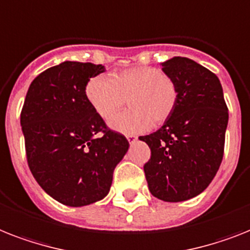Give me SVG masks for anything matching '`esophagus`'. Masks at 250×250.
Instances as JSON below:
<instances>
[{"instance_id": "34e87169", "label": "esophagus", "mask_w": 250, "mask_h": 250, "mask_svg": "<svg viewBox=\"0 0 250 250\" xmlns=\"http://www.w3.org/2000/svg\"><path fill=\"white\" fill-rule=\"evenodd\" d=\"M127 140H128V143L129 144H133L136 141V140H137V137H136V136H127Z\"/></svg>"}]
</instances>
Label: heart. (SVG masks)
Wrapping results in <instances>:
<instances>
[{
	"instance_id": "heart-1",
	"label": "heart",
	"mask_w": 250,
	"mask_h": 250,
	"mask_svg": "<svg viewBox=\"0 0 250 250\" xmlns=\"http://www.w3.org/2000/svg\"><path fill=\"white\" fill-rule=\"evenodd\" d=\"M86 97L93 110L109 119L129 103L131 109L111 119L109 125L125 135H135L171 118L178 104L176 81L155 66H135L110 77H93L86 84Z\"/></svg>"
}]
</instances>
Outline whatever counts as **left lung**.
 Returning a JSON list of instances; mask_svg holds the SVG:
<instances>
[{
	"mask_svg": "<svg viewBox=\"0 0 250 250\" xmlns=\"http://www.w3.org/2000/svg\"><path fill=\"white\" fill-rule=\"evenodd\" d=\"M162 65L180 96L162 128L140 136L151 151L144 172L155 198L184 202L204 191L220 168L229 110L220 79L209 69L178 56Z\"/></svg>",
	"mask_w": 250,
	"mask_h": 250,
	"instance_id": "8db88e82",
	"label": "left lung"
}]
</instances>
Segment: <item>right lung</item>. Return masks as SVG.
Instances as JSON below:
<instances>
[{"label": "right lung", "instance_id": "1", "mask_svg": "<svg viewBox=\"0 0 250 250\" xmlns=\"http://www.w3.org/2000/svg\"><path fill=\"white\" fill-rule=\"evenodd\" d=\"M92 62H64L30 83L20 125L26 162L41 188L62 204L88 206L106 196L128 140L110 129L86 97Z\"/></svg>", "mask_w": 250, "mask_h": 250}]
</instances>
